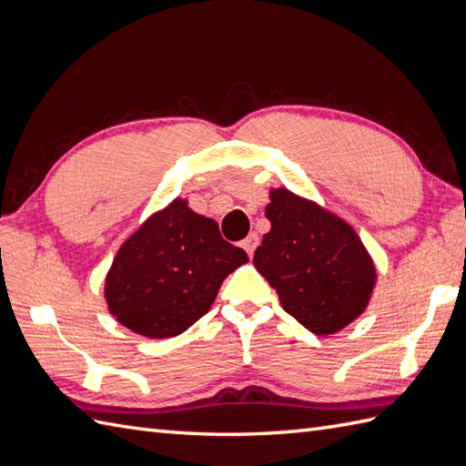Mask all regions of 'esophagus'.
<instances>
[{"instance_id":"1","label":"esophagus","mask_w":466,"mask_h":466,"mask_svg":"<svg viewBox=\"0 0 466 466\" xmlns=\"http://www.w3.org/2000/svg\"><path fill=\"white\" fill-rule=\"evenodd\" d=\"M258 242H259V238H258V234H249L246 240L242 242V248L246 249V254L252 258L254 256V252H256V248H258Z\"/></svg>"}]
</instances>
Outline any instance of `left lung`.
I'll list each match as a JSON object with an SVG mask.
<instances>
[{
  "label": "left lung",
  "mask_w": 466,
  "mask_h": 466,
  "mask_svg": "<svg viewBox=\"0 0 466 466\" xmlns=\"http://www.w3.org/2000/svg\"><path fill=\"white\" fill-rule=\"evenodd\" d=\"M266 217L271 230L254 252V266L285 311L317 337L335 335L360 317L378 276L352 226L285 187L269 190Z\"/></svg>",
  "instance_id": "1"
}]
</instances>
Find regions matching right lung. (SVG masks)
<instances>
[{
	"mask_svg": "<svg viewBox=\"0 0 466 466\" xmlns=\"http://www.w3.org/2000/svg\"><path fill=\"white\" fill-rule=\"evenodd\" d=\"M248 256L218 224L175 198L119 246L106 273L104 299L119 325L147 339L185 332L210 311L222 281Z\"/></svg>",
	"mask_w": 466,
	"mask_h": 466,
	"instance_id": "right-lung-1",
	"label": "right lung"
}]
</instances>
